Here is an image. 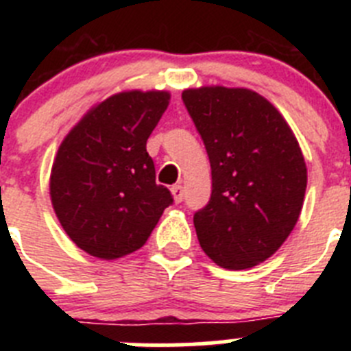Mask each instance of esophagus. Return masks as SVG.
I'll use <instances>...</instances> for the list:
<instances>
[{
  "mask_svg": "<svg viewBox=\"0 0 351 351\" xmlns=\"http://www.w3.org/2000/svg\"><path fill=\"white\" fill-rule=\"evenodd\" d=\"M172 197H173V200H176V202H182V197H184V190H182V186L181 184H176V186H172Z\"/></svg>",
  "mask_w": 351,
  "mask_h": 351,
  "instance_id": "1",
  "label": "esophagus"
}]
</instances>
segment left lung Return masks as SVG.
<instances>
[{
	"instance_id": "left-lung-1",
	"label": "left lung",
	"mask_w": 351,
	"mask_h": 351,
	"mask_svg": "<svg viewBox=\"0 0 351 351\" xmlns=\"http://www.w3.org/2000/svg\"><path fill=\"white\" fill-rule=\"evenodd\" d=\"M182 101L213 176L209 204L193 216L198 243L219 267H255L299 219L308 184L299 142L280 110L251 89H186Z\"/></svg>"
}]
</instances>
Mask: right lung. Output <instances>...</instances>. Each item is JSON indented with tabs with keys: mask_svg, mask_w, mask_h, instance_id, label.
Here are the masks:
<instances>
[{
	"mask_svg": "<svg viewBox=\"0 0 351 351\" xmlns=\"http://www.w3.org/2000/svg\"><path fill=\"white\" fill-rule=\"evenodd\" d=\"M167 91H123L93 107L61 142L51 200L68 237L86 253L116 260L141 250L170 204L156 184L149 135L169 107Z\"/></svg>",
	"mask_w": 351,
	"mask_h": 351,
	"instance_id": "right-lung-1",
	"label": "right lung"
}]
</instances>
